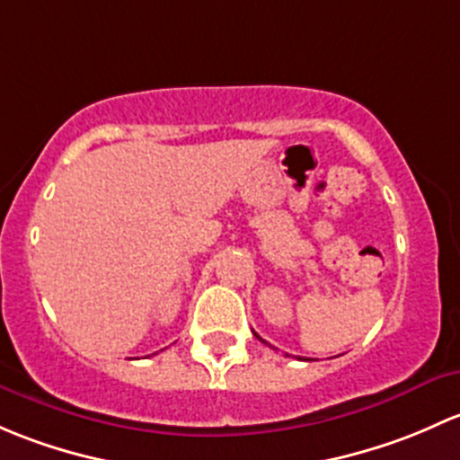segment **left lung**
Returning <instances> with one entry per match:
<instances>
[{
    "label": "left lung",
    "instance_id": "obj_1",
    "mask_svg": "<svg viewBox=\"0 0 460 460\" xmlns=\"http://www.w3.org/2000/svg\"><path fill=\"white\" fill-rule=\"evenodd\" d=\"M254 336H257V339H259V341H263V339H261V336H259L257 332H254ZM263 343H265V341H263Z\"/></svg>",
    "mask_w": 460,
    "mask_h": 460
}]
</instances>
